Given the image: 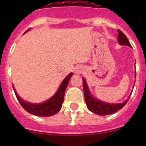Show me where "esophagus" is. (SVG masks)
Instances as JSON below:
<instances>
[{"label":"esophagus","instance_id":"esophagus-1","mask_svg":"<svg viewBox=\"0 0 146 146\" xmlns=\"http://www.w3.org/2000/svg\"><path fill=\"white\" fill-rule=\"evenodd\" d=\"M76 72H77V73H79V70H77V71H76Z\"/></svg>","mask_w":146,"mask_h":146}]
</instances>
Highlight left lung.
<instances>
[{
	"mask_svg": "<svg viewBox=\"0 0 146 146\" xmlns=\"http://www.w3.org/2000/svg\"><path fill=\"white\" fill-rule=\"evenodd\" d=\"M118 41L120 44L127 45V46L131 47L126 35L120 30H118ZM82 82H83L85 101L87 104L88 108L89 110H91V112L99 115H107L113 114L121 110V108H123L126 102H128V100H126L124 102L120 103V104H108V103L99 101L98 99H94L91 95L87 84H86V80L84 78L82 79Z\"/></svg>",
	"mask_w": 146,
	"mask_h": 146,
	"instance_id": "left-lung-1",
	"label": "left lung"
}]
</instances>
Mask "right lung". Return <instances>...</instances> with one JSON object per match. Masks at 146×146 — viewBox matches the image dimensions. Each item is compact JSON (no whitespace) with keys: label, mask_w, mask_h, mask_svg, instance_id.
<instances>
[{"label":"right lung","mask_w":146,"mask_h":146,"mask_svg":"<svg viewBox=\"0 0 146 146\" xmlns=\"http://www.w3.org/2000/svg\"><path fill=\"white\" fill-rule=\"evenodd\" d=\"M28 31H29V29ZM28 31H26V32ZM72 76V73H70L64 80V81L61 82L58 90L57 91V92L55 93V95L51 99L47 100V102H45L44 103H41V104H35L24 102L20 96H18L17 94L15 92L14 87H13V89L15 91L17 99H18V101H19L20 104H21V106L28 113L34 115H36V116H51V115H55V113H57L60 110V108H61L62 104L64 102V94H65L66 89L69 81Z\"/></svg>","instance_id":"1"}]
</instances>
